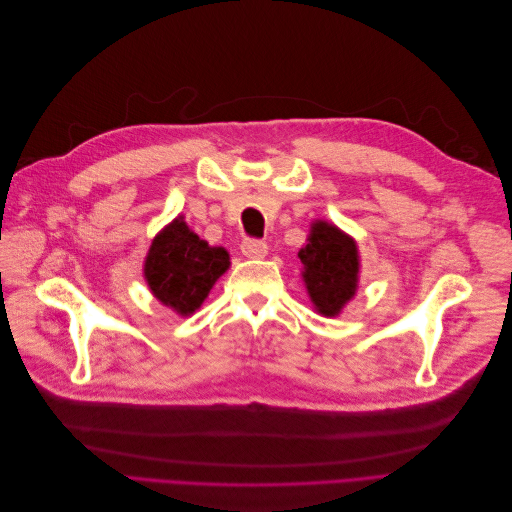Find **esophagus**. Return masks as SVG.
Instances as JSON below:
<instances>
[{"mask_svg":"<svg viewBox=\"0 0 512 512\" xmlns=\"http://www.w3.org/2000/svg\"><path fill=\"white\" fill-rule=\"evenodd\" d=\"M241 252L247 258H262V256H267L269 245H267V241H262V239H243L241 241Z\"/></svg>","mask_w":512,"mask_h":512,"instance_id":"34e87169","label":"esophagus"}]
</instances>
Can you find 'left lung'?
Masks as SVG:
<instances>
[{"mask_svg": "<svg viewBox=\"0 0 512 512\" xmlns=\"http://www.w3.org/2000/svg\"><path fill=\"white\" fill-rule=\"evenodd\" d=\"M299 258L305 267V286L316 309L324 316H337L359 280L356 243L333 224L316 222Z\"/></svg>", "mask_w": 512, "mask_h": 512, "instance_id": "1", "label": "left lung"}]
</instances>
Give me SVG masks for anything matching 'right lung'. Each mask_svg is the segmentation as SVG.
Wrapping results in <instances>:
<instances>
[{
  "label": "right lung",
  "mask_w": 512,
  "mask_h": 512,
  "mask_svg": "<svg viewBox=\"0 0 512 512\" xmlns=\"http://www.w3.org/2000/svg\"><path fill=\"white\" fill-rule=\"evenodd\" d=\"M228 265L224 247H209L177 218L153 239L145 260V277L156 299L188 316L207 299Z\"/></svg>",
  "instance_id": "1"
}]
</instances>
